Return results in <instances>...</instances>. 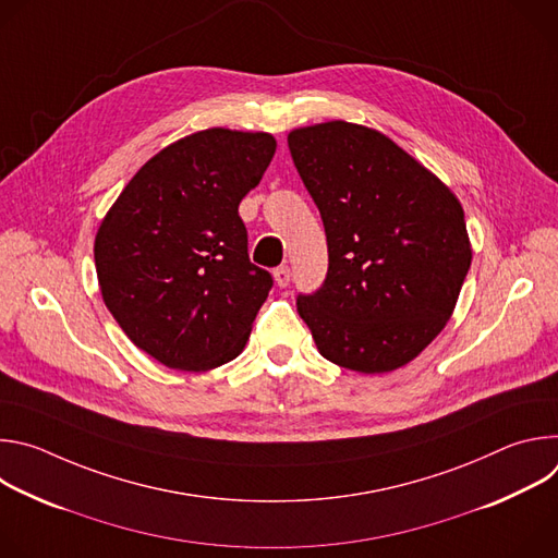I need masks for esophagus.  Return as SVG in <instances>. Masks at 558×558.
<instances>
[{
    "label": "esophagus",
    "instance_id": "34e87169",
    "mask_svg": "<svg viewBox=\"0 0 558 558\" xmlns=\"http://www.w3.org/2000/svg\"><path fill=\"white\" fill-rule=\"evenodd\" d=\"M274 278H276V284H278L280 289H284V287L291 282V269H289L287 265H282V267L274 269Z\"/></svg>",
    "mask_w": 558,
    "mask_h": 558
}]
</instances>
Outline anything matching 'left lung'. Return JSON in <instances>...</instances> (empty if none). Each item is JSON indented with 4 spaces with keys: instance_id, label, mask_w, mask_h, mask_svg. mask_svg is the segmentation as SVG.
Instances as JSON below:
<instances>
[{
    "instance_id": "8db88e82",
    "label": "left lung",
    "mask_w": 558,
    "mask_h": 558,
    "mask_svg": "<svg viewBox=\"0 0 558 558\" xmlns=\"http://www.w3.org/2000/svg\"><path fill=\"white\" fill-rule=\"evenodd\" d=\"M287 143L329 247L323 287L295 302L317 351L364 375L409 364L450 320L470 269L461 203L377 130L329 121Z\"/></svg>"
}]
</instances>
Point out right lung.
<instances>
[{
    "label": "right lung",
    "mask_w": 558,
    "mask_h": 558,
    "mask_svg": "<svg viewBox=\"0 0 558 558\" xmlns=\"http://www.w3.org/2000/svg\"><path fill=\"white\" fill-rule=\"evenodd\" d=\"M276 151L267 132L211 128L151 156L95 238L101 295L125 336L177 371H209L247 344L274 287L247 254L238 205Z\"/></svg>",
    "instance_id": "add662e5"
}]
</instances>
